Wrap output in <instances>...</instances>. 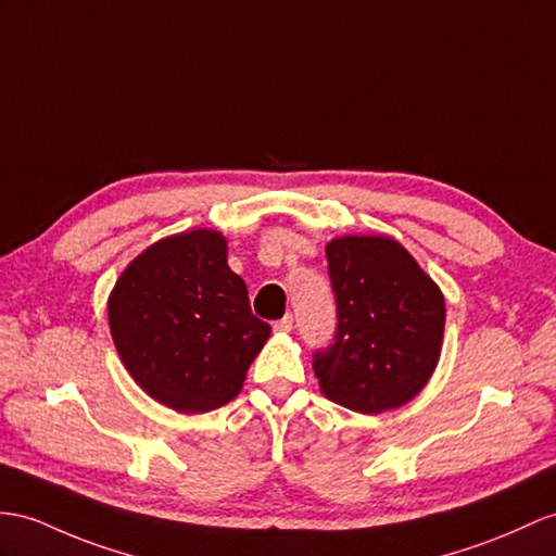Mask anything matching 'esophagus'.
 Masks as SVG:
<instances>
[{
    "mask_svg": "<svg viewBox=\"0 0 556 556\" xmlns=\"http://www.w3.org/2000/svg\"><path fill=\"white\" fill-rule=\"evenodd\" d=\"M274 330H278V332H290V330H292V316H290V314H286V316H282L280 320H276Z\"/></svg>",
    "mask_w": 556,
    "mask_h": 556,
    "instance_id": "1",
    "label": "esophagus"
}]
</instances>
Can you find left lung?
<instances>
[{"label": "left lung", "instance_id": "1", "mask_svg": "<svg viewBox=\"0 0 556 556\" xmlns=\"http://www.w3.org/2000/svg\"><path fill=\"white\" fill-rule=\"evenodd\" d=\"M334 342L314 354L325 399L377 415L413 401L441 356L445 302L413 254L387 236L328 242Z\"/></svg>", "mask_w": 556, "mask_h": 556}]
</instances>
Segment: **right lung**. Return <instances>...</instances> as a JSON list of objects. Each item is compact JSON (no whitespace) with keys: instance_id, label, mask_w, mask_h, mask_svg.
Instances as JSON below:
<instances>
[{"instance_id":"1","label":"right lung","mask_w":556,"mask_h":556,"mask_svg":"<svg viewBox=\"0 0 556 556\" xmlns=\"http://www.w3.org/2000/svg\"><path fill=\"white\" fill-rule=\"evenodd\" d=\"M108 323L134 382L186 415L233 401L270 334L226 264V238L210 228L143 250L115 282Z\"/></svg>"}]
</instances>
